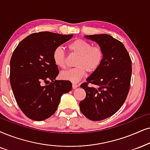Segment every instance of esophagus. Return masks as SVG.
Here are the masks:
<instances>
[{
	"label": "esophagus",
	"instance_id": "obj_1",
	"mask_svg": "<svg viewBox=\"0 0 150 150\" xmlns=\"http://www.w3.org/2000/svg\"><path fill=\"white\" fill-rule=\"evenodd\" d=\"M77 87H78V85H77V84H75V83H73V88L75 89V88H77Z\"/></svg>",
	"mask_w": 150,
	"mask_h": 150
}]
</instances>
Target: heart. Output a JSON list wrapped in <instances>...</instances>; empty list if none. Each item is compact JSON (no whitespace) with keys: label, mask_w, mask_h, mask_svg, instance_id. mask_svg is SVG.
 I'll list each match as a JSON object with an SVG mask.
<instances>
[{"label":"heart","mask_w":150,"mask_h":150,"mask_svg":"<svg viewBox=\"0 0 150 150\" xmlns=\"http://www.w3.org/2000/svg\"><path fill=\"white\" fill-rule=\"evenodd\" d=\"M69 50L77 54L75 65L76 67L62 72V79L75 83L79 81L86 74L93 73L101 65L104 57L102 49L98 45L92 46V44L84 39H78L69 44ZM53 61L57 66L64 69L66 66V55L61 47H57L53 51Z\"/></svg>","instance_id":"b5f03b06"}]
</instances>
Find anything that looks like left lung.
Returning a JSON list of instances; mask_svg holds the SVG:
<instances>
[{"label":"left lung","mask_w":150,"mask_h":150,"mask_svg":"<svg viewBox=\"0 0 150 150\" xmlns=\"http://www.w3.org/2000/svg\"><path fill=\"white\" fill-rule=\"evenodd\" d=\"M104 52L100 67L81 84L86 98L79 102L81 112L91 120H102L111 117L122 107L130 86L132 61L125 45L111 35H86ZM88 83L97 88L89 87Z\"/></svg>","instance_id":"1"}]
</instances>
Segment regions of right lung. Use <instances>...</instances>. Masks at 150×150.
<instances>
[{
	"instance_id": "1",
	"label": "right lung",
	"mask_w": 150,
	"mask_h": 150,
	"mask_svg": "<svg viewBox=\"0 0 150 150\" xmlns=\"http://www.w3.org/2000/svg\"><path fill=\"white\" fill-rule=\"evenodd\" d=\"M73 36L50 32L33 33L21 41L13 52L11 87L18 107L32 120L50 117L57 109L62 95L71 91V81L55 79L59 71L52 54Z\"/></svg>"
}]
</instances>
